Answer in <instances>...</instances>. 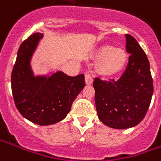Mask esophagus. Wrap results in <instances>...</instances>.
I'll use <instances>...</instances> for the list:
<instances>
[{"instance_id": "esophagus-1", "label": "esophagus", "mask_w": 161, "mask_h": 161, "mask_svg": "<svg viewBox=\"0 0 161 161\" xmlns=\"http://www.w3.org/2000/svg\"><path fill=\"white\" fill-rule=\"evenodd\" d=\"M85 83L87 85H91L93 83V78L89 73H86L85 74Z\"/></svg>"}]
</instances>
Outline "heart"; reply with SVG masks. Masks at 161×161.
<instances>
[{"label":"heart","instance_id":"1","mask_svg":"<svg viewBox=\"0 0 161 161\" xmlns=\"http://www.w3.org/2000/svg\"><path fill=\"white\" fill-rule=\"evenodd\" d=\"M95 57L100 60L99 70L103 75L116 74L125 67L127 61V52L121 48L103 45L97 50Z\"/></svg>","mask_w":161,"mask_h":161}]
</instances>
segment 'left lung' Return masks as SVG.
<instances>
[{"instance_id":"1","label":"left lung","mask_w":161,"mask_h":161,"mask_svg":"<svg viewBox=\"0 0 161 161\" xmlns=\"http://www.w3.org/2000/svg\"><path fill=\"white\" fill-rule=\"evenodd\" d=\"M125 37L126 51L130 56L123 74L117 80L96 78L93 83L99 119L116 129L137 126L145 116L154 91L146 54L133 37Z\"/></svg>"}]
</instances>
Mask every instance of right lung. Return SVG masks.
<instances>
[{"instance_id":"add662e5","label":"right lung","mask_w":161,"mask_h":161,"mask_svg":"<svg viewBox=\"0 0 161 161\" xmlns=\"http://www.w3.org/2000/svg\"><path fill=\"white\" fill-rule=\"evenodd\" d=\"M44 34L35 33L21 44L11 77L16 107L24 118L40 126L62 121L85 86L84 75L61 71L34 75L31 60Z\"/></svg>"}]
</instances>
